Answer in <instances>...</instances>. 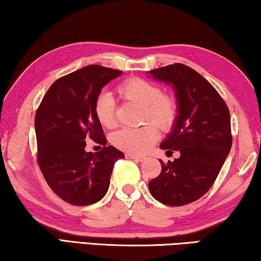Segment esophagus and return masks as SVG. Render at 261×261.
<instances>
[{
	"label": "esophagus",
	"instance_id": "1",
	"mask_svg": "<svg viewBox=\"0 0 261 261\" xmlns=\"http://www.w3.org/2000/svg\"><path fill=\"white\" fill-rule=\"evenodd\" d=\"M125 156L127 159H132V160H136V161H144L145 160V156L136 155V154H131V153H126Z\"/></svg>",
	"mask_w": 261,
	"mask_h": 261
}]
</instances>
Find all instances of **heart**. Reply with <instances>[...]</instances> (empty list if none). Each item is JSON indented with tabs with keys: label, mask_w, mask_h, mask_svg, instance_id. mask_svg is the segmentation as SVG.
<instances>
[{
	"label": "heart",
	"mask_w": 261,
	"mask_h": 261,
	"mask_svg": "<svg viewBox=\"0 0 261 261\" xmlns=\"http://www.w3.org/2000/svg\"><path fill=\"white\" fill-rule=\"evenodd\" d=\"M115 91L121 99L143 107V120H149L165 131L175 124L178 115L177 98L173 93H163L156 84L134 77L118 84ZM94 114L96 120L105 127L112 129L116 124L114 101L107 94L96 99ZM153 125L146 123L135 129L124 127L118 130L113 135L112 143L127 153L143 154L148 151L158 138V129Z\"/></svg>",
	"instance_id": "b5f03b06"
}]
</instances>
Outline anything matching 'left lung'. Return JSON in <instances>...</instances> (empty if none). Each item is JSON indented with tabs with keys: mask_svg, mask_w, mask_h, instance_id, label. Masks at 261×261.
I'll use <instances>...</instances> for the list:
<instances>
[{
	"mask_svg": "<svg viewBox=\"0 0 261 261\" xmlns=\"http://www.w3.org/2000/svg\"><path fill=\"white\" fill-rule=\"evenodd\" d=\"M149 73L176 91L178 115L161 148L179 152L174 161L160 160L161 173L149 180V192L168 206L191 204L214 184L230 152V113L211 83L188 65L175 63Z\"/></svg>",
	"mask_w": 261,
	"mask_h": 261,
	"instance_id": "left-lung-1",
	"label": "left lung"
}]
</instances>
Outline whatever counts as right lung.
Returning a JSON list of instances; mask_svg holds the SVG:
<instances>
[{"label": "right lung", "mask_w": 261, "mask_h": 261, "mask_svg": "<svg viewBox=\"0 0 261 261\" xmlns=\"http://www.w3.org/2000/svg\"><path fill=\"white\" fill-rule=\"evenodd\" d=\"M122 71L87 65L57 79L43 96L34 118L37 161L47 184L61 199L87 206L107 193L115 162L124 158L107 139L94 114L106 84ZM86 138L103 144L100 152L85 151Z\"/></svg>", "instance_id": "obj_1"}]
</instances>
